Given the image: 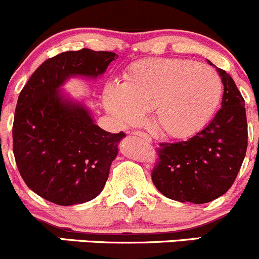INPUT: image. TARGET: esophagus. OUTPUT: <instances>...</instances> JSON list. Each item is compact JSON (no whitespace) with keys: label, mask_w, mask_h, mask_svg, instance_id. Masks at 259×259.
Instances as JSON below:
<instances>
[{"label":"esophagus","mask_w":259,"mask_h":259,"mask_svg":"<svg viewBox=\"0 0 259 259\" xmlns=\"http://www.w3.org/2000/svg\"><path fill=\"white\" fill-rule=\"evenodd\" d=\"M133 135H137V137L143 138V139H144L145 142L151 143V138L149 137V135L146 134V133H143V132H133Z\"/></svg>","instance_id":"obj_1"}]
</instances>
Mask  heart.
Instances as JSON below:
<instances>
[{
	"instance_id": "b5f03b06",
	"label": "heart",
	"mask_w": 259,
	"mask_h": 259,
	"mask_svg": "<svg viewBox=\"0 0 259 259\" xmlns=\"http://www.w3.org/2000/svg\"><path fill=\"white\" fill-rule=\"evenodd\" d=\"M218 72L190 60L150 57L127 70L122 85L108 83L104 106L122 125H134L153 110L154 126L183 139L199 132L221 103Z\"/></svg>"
}]
</instances>
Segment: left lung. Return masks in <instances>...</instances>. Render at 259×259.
I'll use <instances>...</instances> for the list:
<instances>
[{"instance_id": "left-lung-1", "label": "left lung", "mask_w": 259, "mask_h": 259, "mask_svg": "<svg viewBox=\"0 0 259 259\" xmlns=\"http://www.w3.org/2000/svg\"><path fill=\"white\" fill-rule=\"evenodd\" d=\"M217 71L224 93L214 119L187 142L161 143L158 149L151 179L169 199L211 202L232 187L242 166L248 144L244 99L231 75Z\"/></svg>"}]
</instances>
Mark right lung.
<instances>
[{"label":"right lung","mask_w":259,"mask_h":259,"mask_svg":"<svg viewBox=\"0 0 259 259\" xmlns=\"http://www.w3.org/2000/svg\"><path fill=\"white\" fill-rule=\"evenodd\" d=\"M115 59L114 52L90 49L62 52L41 64L20 93L15 160L26 185L49 202L81 204L104 189L125 134L99 127L88 108L60 88L72 76L96 79Z\"/></svg>","instance_id":"obj_1"}]
</instances>
